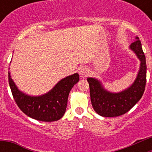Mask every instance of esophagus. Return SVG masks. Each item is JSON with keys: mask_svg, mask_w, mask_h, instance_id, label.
<instances>
[{"mask_svg": "<svg viewBox=\"0 0 152 152\" xmlns=\"http://www.w3.org/2000/svg\"><path fill=\"white\" fill-rule=\"evenodd\" d=\"M79 74H80V77H86L89 74V70H88V68H86L84 66L80 67L79 68Z\"/></svg>", "mask_w": 152, "mask_h": 152, "instance_id": "obj_1", "label": "esophagus"}]
</instances>
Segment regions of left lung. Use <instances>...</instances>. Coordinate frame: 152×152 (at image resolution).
<instances>
[{"label": "left lung", "mask_w": 152, "mask_h": 152, "mask_svg": "<svg viewBox=\"0 0 152 152\" xmlns=\"http://www.w3.org/2000/svg\"><path fill=\"white\" fill-rule=\"evenodd\" d=\"M129 49L140 61V67L133 84L124 91L112 93L103 88L100 80L88 77L89 83L91 104L96 113L103 117H114L123 115L130 110L142 98L146 84V61L142 43L135 37Z\"/></svg>", "instance_id": "left-lung-1"}]
</instances>
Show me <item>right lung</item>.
Listing matches in <instances>:
<instances>
[{"instance_id": "1", "label": "right lung", "mask_w": 152, "mask_h": 152, "mask_svg": "<svg viewBox=\"0 0 152 152\" xmlns=\"http://www.w3.org/2000/svg\"><path fill=\"white\" fill-rule=\"evenodd\" d=\"M10 69V68H9ZM9 85L19 108L29 117L43 122L57 121L64 116L69 93L79 81L75 73L61 79L51 91L40 96H30L18 89L8 72Z\"/></svg>"}]
</instances>
